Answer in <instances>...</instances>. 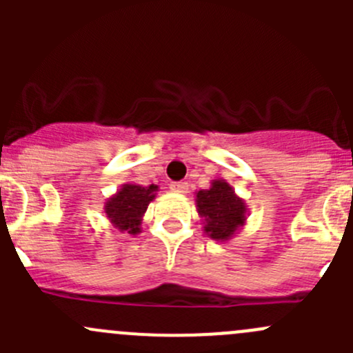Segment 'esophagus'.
Listing matches in <instances>:
<instances>
[{
  "label": "esophagus",
  "mask_w": 353,
  "mask_h": 353,
  "mask_svg": "<svg viewBox=\"0 0 353 353\" xmlns=\"http://www.w3.org/2000/svg\"><path fill=\"white\" fill-rule=\"evenodd\" d=\"M170 190L174 191V193H179V194H186L188 193V183H170Z\"/></svg>",
  "instance_id": "esophagus-1"
}]
</instances>
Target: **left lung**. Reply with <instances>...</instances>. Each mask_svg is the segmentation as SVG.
Wrapping results in <instances>:
<instances>
[{
    "label": "left lung",
    "mask_w": 353,
    "mask_h": 353,
    "mask_svg": "<svg viewBox=\"0 0 353 353\" xmlns=\"http://www.w3.org/2000/svg\"><path fill=\"white\" fill-rule=\"evenodd\" d=\"M196 210L206 236L219 243L232 239L245 225L248 206L225 179H213L208 190L196 191Z\"/></svg>",
    "instance_id": "1"
}]
</instances>
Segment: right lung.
Here are the masks:
<instances>
[{"label":"right lung","instance_id":"add662e5","mask_svg":"<svg viewBox=\"0 0 353 353\" xmlns=\"http://www.w3.org/2000/svg\"><path fill=\"white\" fill-rule=\"evenodd\" d=\"M159 186H140L134 183H126L105 199L104 213L119 232L138 236L141 232V220L148 205L157 196Z\"/></svg>","mask_w":353,"mask_h":353}]
</instances>
